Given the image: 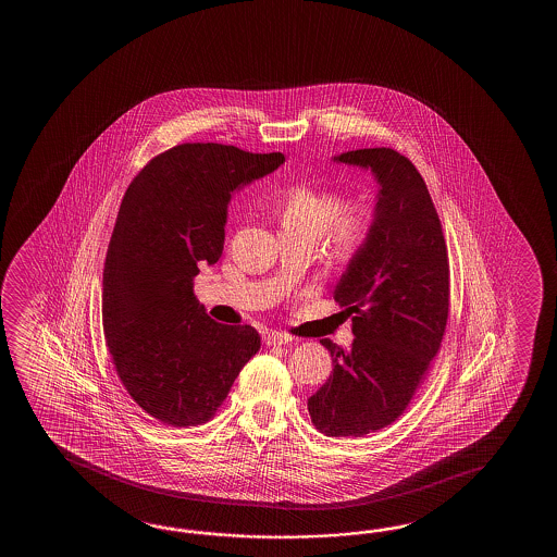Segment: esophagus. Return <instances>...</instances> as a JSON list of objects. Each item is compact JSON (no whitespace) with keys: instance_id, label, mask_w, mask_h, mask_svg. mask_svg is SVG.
Masks as SVG:
<instances>
[{"instance_id":"1","label":"esophagus","mask_w":557,"mask_h":557,"mask_svg":"<svg viewBox=\"0 0 557 557\" xmlns=\"http://www.w3.org/2000/svg\"><path fill=\"white\" fill-rule=\"evenodd\" d=\"M293 343L290 336H286L283 332H269L264 334V344L267 346H283V344Z\"/></svg>"}]
</instances>
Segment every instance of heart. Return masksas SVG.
Segmentation results:
<instances>
[{
  "label": "heart",
  "instance_id": "b5f03b06",
  "mask_svg": "<svg viewBox=\"0 0 557 557\" xmlns=\"http://www.w3.org/2000/svg\"><path fill=\"white\" fill-rule=\"evenodd\" d=\"M281 237L319 243L324 237L329 259L348 264L367 249L374 233L376 214L362 201L346 199L341 190L296 187L286 190L274 207Z\"/></svg>",
  "mask_w": 557,
  "mask_h": 557
}]
</instances>
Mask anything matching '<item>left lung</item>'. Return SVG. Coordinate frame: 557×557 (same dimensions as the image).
I'll return each instance as SVG.
<instances>
[{
	"mask_svg": "<svg viewBox=\"0 0 557 557\" xmlns=\"http://www.w3.org/2000/svg\"><path fill=\"white\" fill-rule=\"evenodd\" d=\"M336 163L370 169L379 183L374 233L334 288L352 317L355 343L320 341L332 374L308 398L312 424L326 436H367L391 426L438 355L450 307V264L426 183L404 154L356 149Z\"/></svg>",
	"mask_w": 557,
	"mask_h": 557,
	"instance_id": "obj_1",
	"label": "left lung"
}]
</instances>
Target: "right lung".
<instances>
[{
	"label": "right lung",
	"instance_id": "1",
	"mask_svg": "<svg viewBox=\"0 0 557 557\" xmlns=\"http://www.w3.org/2000/svg\"><path fill=\"white\" fill-rule=\"evenodd\" d=\"M283 163V153L183 143L123 195L103 269V332L125 391L163 424L209 422L261 348L249 324L214 322L193 281L223 255L233 193Z\"/></svg>",
	"mask_w": 557,
	"mask_h": 557
}]
</instances>
